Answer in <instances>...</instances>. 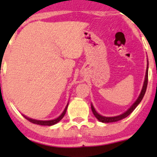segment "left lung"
<instances>
[{"label":"left lung","instance_id":"8db88e82","mask_svg":"<svg viewBox=\"0 0 157 157\" xmlns=\"http://www.w3.org/2000/svg\"><path fill=\"white\" fill-rule=\"evenodd\" d=\"M147 82H148V61H147V71H146V75H145V80H144V86L143 88H142L141 92H140V94L139 96V97L137 98V99L136 100V102L130 107L129 109L126 111L124 113L121 114V115H118V116H115V117H105V116H102V115H99V113L96 112V111L95 110L94 107L93 106V105H91V109L92 111H93V115H95L96 118L99 120V121L103 123H109V122H115V121H120V120L123 119V118H126L128 117L133 111L135 109L136 107L138 105V104L141 102V100L143 99L145 93H146L147 90Z\"/></svg>","mask_w":157,"mask_h":157}]
</instances>
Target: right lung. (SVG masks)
<instances>
[{
	"mask_svg": "<svg viewBox=\"0 0 157 157\" xmlns=\"http://www.w3.org/2000/svg\"><path fill=\"white\" fill-rule=\"evenodd\" d=\"M67 106H68V103H67V106H66V108L64 109V112H62V114H61V115H60V116L58 117V118H55V119H53V120H50V121H40V120H35V119H33V118H28V117H26V115H23V116H24V118H26V119H27L28 121H30V122L33 123V124H39V125L51 126V125H53V124H57V123L59 122V121H61V119H62L63 117H64V115H65L66 111H67Z\"/></svg>",
	"mask_w": 157,
	"mask_h": 157,
	"instance_id": "1",
	"label": "right lung"
}]
</instances>
